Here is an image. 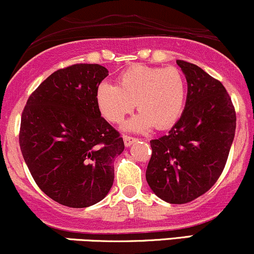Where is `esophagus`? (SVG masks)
<instances>
[{"label":"esophagus","instance_id":"esophagus-1","mask_svg":"<svg viewBox=\"0 0 254 254\" xmlns=\"http://www.w3.org/2000/svg\"><path fill=\"white\" fill-rule=\"evenodd\" d=\"M136 138H134V136H130V135H124V142L126 146H130L133 144V142L136 141Z\"/></svg>","mask_w":254,"mask_h":254}]
</instances>
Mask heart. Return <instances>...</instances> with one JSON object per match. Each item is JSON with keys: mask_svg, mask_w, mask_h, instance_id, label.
Instances as JSON below:
<instances>
[{"mask_svg": "<svg viewBox=\"0 0 254 254\" xmlns=\"http://www.w3.org/2000/svg\"><path fill=\"white\" fill-rule=\"evenodd\" d=\"M186 79L180 68L135 64L119 74L116 86L101 83L96 102L101 114L112 124H120L135 103L139 114L128 121L132 130L163 129L178 120L186 101Z\"/></svg>", "mask_w": 254, "mask_h": 254, "instance_id": "b5f03b06", "label": "heart"}]
</instances>
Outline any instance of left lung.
<instances>
[{"instance_id": "1", "label": "left lung", "mask_w": 254, "mask_h": 254, "mask_svg": "<svg viewBox=\"0 0 254 254\" xmlns=\"http://www.w3.org/2000/svg\"><path fill=\"white\" fill-rule=\"evenodd\" d=\"M177 64L188 82L186 108L166 135L150 141L146 181L158 197L184 204L207 192L221 176L237 115L220 80L191 63Z\"/></svg>"}]
</instances>
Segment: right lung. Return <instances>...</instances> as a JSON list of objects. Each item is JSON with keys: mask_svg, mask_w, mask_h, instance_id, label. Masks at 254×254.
Segmentation results:
<instances>
[{"mask_svg": "<svg viewBox=\"0 0 254 254\" xmlns=\"http://www.w3.org/2000/svg\"><path fill=\"white\" fill-rule=\"evenodd\" d=\"M108 76L98 64H74L50 74L21 115L20 148L37 186L70 208L106 197L114 182L120 133L101 116L96 90Z\"/></svg>", "mask_w": 254, "mask_h": 254, "instance_id": "add662e5", "label": "right lung"}]
</instances>
